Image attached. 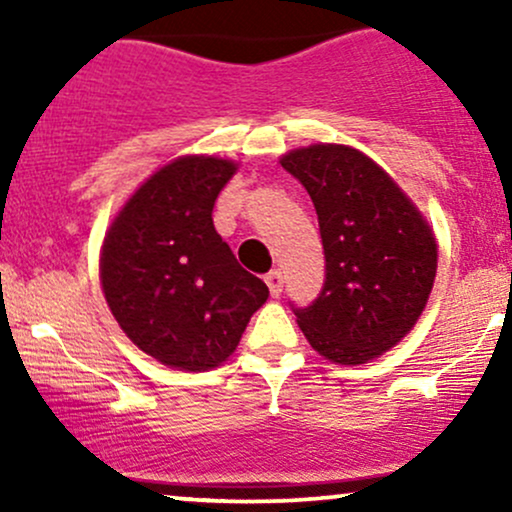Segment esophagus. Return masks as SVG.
<instances>
[{"label":"esophagus","instance_id":"34e87169","mask_svg":"<svg viewBox=\"0 0 512 512\" xmlns=\"http://www.w3.org/2000/svg\"><path fill=\"white\" fill-rule=\"evenodd\" d=\"M264 281H267L269 286V293L276 298L281 293V286H284V274L279 272V269H272L267 276H264Z\"/></svg>","mask_w":512,"mask_h":512}]
</instances>
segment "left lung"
Wrapping results in <instances>:
<instances>
[{
    "instance_id": "8db88e82",
    "label": "left lung",
    "mask_w": 512,
    "mask_h": 512,
    "mask_svg": "<svg viewBox=\"0 0 512 512\" xmlns=\"http://www.w3.org/2000/svg\"><path fill=\"white\" fill-rule=\"evenodd\" d=\"M305 187L320 223L325 284L310 305H293L317 354L358 366L385 354L426 308L438 267L431 228L378 163L339 144L281 158Z\"/></svg>"
}]
</instances>
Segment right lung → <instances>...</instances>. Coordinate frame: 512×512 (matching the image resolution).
I'll return each instance as SVG.
<instances>
[{
    "label": "right lung",
    "instance_id": "right-lung-1",
    "mask_svg": "<svg viewBox=\"0 0 512 512\" xmlns=\"http://www.w3.org/2000/svg\"><path fill=\"white\" fill-rule=\"evenodd\" d=\"M233 173L223 158H178L134 192L105 236V301L127 337L170 368L226 361L269 296L211 219Z\"/></svg>",
    "mask_w": 512,
    "mask_h": 512
}]
</instances>
